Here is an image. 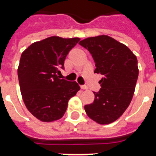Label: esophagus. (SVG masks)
<instances>
[{"instance_id":"1","label":"esophagus","mask_w":156,"mask_h":156,"mask_svg":"<svg viewBox=\"0 0 156 156\" xmlns=\"http://www.w3.org/2000/svg\"><path fill=\"white\" fill-rule=\"evenodd\" d=\"M80 87H81V89H82V90H87V89H88L87 87L85 86V85H83V86H81Z\"/></svg>"}]
</instances>
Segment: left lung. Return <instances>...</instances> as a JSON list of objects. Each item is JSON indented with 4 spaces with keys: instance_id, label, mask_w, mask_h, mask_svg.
I'll return each mask as SVG.
<instances>
[{
    "instance_id": "left-lung-1",
    "label": "left lung",
    "mask_w": 156,
    "mask_h": 156,
    "mask_svg": "<svg viewBox=\"0 0 156 156\" xmlns=\"http://www.w3.org/2000/svg\"><path fill=\"white\" fill-rule=\"evenodd\" d=\"M91 54L94 73L103 75L94 101L84 109L99 124H109L123 114L131 101L138 77L137 59L125 44L106 35L88 37L79 43Z\"/></svg>"
}]
</instances>
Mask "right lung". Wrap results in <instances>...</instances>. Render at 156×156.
I'll list each match as a JSON object with an SVG mask.
<instances>
[{
	"mask_svg": "<svg viewBox=\"0 0 156 156\" xmlns=\"http://www.w3.org/2000/svg\"><path fill=\"white\" fill-rule=\"evenodd\" d=\"M80 40L54 36L32 44L22 54L18 68L22 97L30 113L42 122L61 119L69 100L80 89L76 81L58 76Z\"/></svg>",
	"mask_w": 156,
	"mask_h": 156,
	"instance_id": "right-lung-1",
	"label": "right lung"
}]
</instances>
